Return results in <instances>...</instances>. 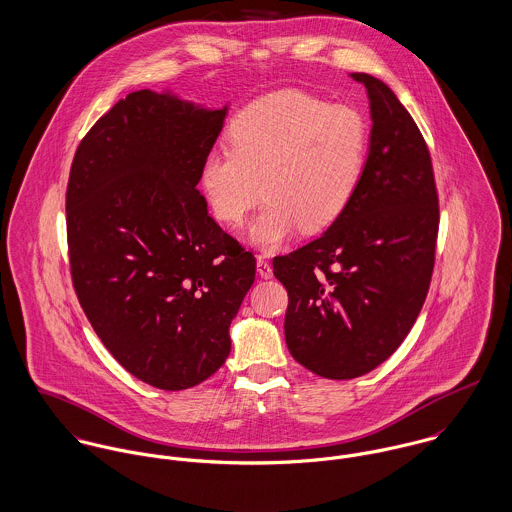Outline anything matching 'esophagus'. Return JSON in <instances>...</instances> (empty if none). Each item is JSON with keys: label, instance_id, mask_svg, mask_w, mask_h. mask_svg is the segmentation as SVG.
Segmentation results:
<instances>
[{"label": "esophagus", "instance_id": "1", "mask_svg": "<svg viewBox=\"0 0 512 512\" xmlns=\"http://www.w3.org/2000/svg\"><path fill=\"white\" fill-rule=\"evenodd\" d=\"M257 273H259L261 279H271L273 277V269H271V265L265 257H257Z\"/></svg>", "mask_w": 512, "mask_h": 512}]
</instances>
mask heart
<instances>
[{
	"mask_svg": "<svg viewBox=\"0 0 512 512\" xmlns=\"http://www.w3.org/2000/svg\"><path fill=\"white\" fill-rule=\"evenodd\" d=\"M231 153H208L200 188L212 216L231 228L267 198L249 229L253 245L273 251L296 229L330 228L351 204L365 172L369 131L349 106H328L296 88L261 96L228 129Z\"/></svg>",
	"mask_w": 512,
	"mask_h": 512,
	"instance_id": "obj_1",
	"label": "heart"
}]
</instances>
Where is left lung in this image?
I'll use <instances>...</instances> for the list:
<instances>
[{"label": "left lung", "instance_id": "8db88e82", "mask_svg": "<svg viewBox=\"0 0 512 512\" xmlns=\"http://www.w3.org/2000/svg\"><path fill=\"white\" fill-rule=\"evenodd\" d=\"M369 98L365 172L340 218L273 259L288 292L290 355L324 379H355L387 361L414 326L434 269L438 194L426 141L397 94L349 74Z\"/></svg>", "mask_w": 512, "mask_h": 512}]
</instances>
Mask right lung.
I'll use <instances>...</instances> for the list:
<instances>
[{
  "label": "right lung",
  "instance_id": "obj_1",
  "mask_svg": "<svg viewBox=\"0 0 512 512\" xmlns=\"http://www.w3.org/2000/svg\"><path fill=\"white\" fill-rule=\"evenodd\" d=\"M171 90L131 92L82 139L66 190L78 300L115 359L182 391L231 351L255 257L208 214L196 184L228 115Z\"/></svg>",
  "mask_w": 512,
  "mask_h": 512
}]
</instances>
